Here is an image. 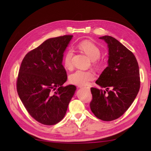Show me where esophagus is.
<instances>
[{
  "label": "esophagus",
  "instance_id": "34e87169",
  "mask_svg": "<svg viewBox=\"0 0 151 151\" xmlns=\"http://www.w3.org/2000/svg\"><path fill=\"white\" fill-rule=\"evenodd\" d=\"M80 88H84V89H86L88 91H90V88H89V87H80Z\"/></svg>",
  "mask_w": 151,
  "mask_h": 151
}]
</instances>
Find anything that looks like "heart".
<instances>
[{"instance_id": "heart-1", "label": "heart", "mask_w": 151, "mask_h": 151, "mask_svg": "<svg viewBox=\"0 0 151 151\" xmlns=\"http://www.w3.org/2000/svg\"><path fill=\"white\" fill-rule=\"evenodd\" d=\"M79 48L83 51L91 60L98 66H100L101 63L98 61L101 55V51L99 48L93 43L89 41H84L81 42L79 45ZM74 55V50L72 49L67 50L63 58V63L65 67L70 69L72 67V59ZM94 79V73L91 71H84L77 70L72 74L69 77L70 82L77 86H85L88 84L91 81Z\"/></svg>"}]
</instances>
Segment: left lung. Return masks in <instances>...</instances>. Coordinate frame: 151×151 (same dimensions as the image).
<instances>
[{"mask_svg": "<svg viewBox=\"0 0 151 151\" xmlns=\"http://www.w3.org/2000/svg\"><path fill=\"white\" fill-rule=\"evenodd\" d=\"M107 43L108 67L96 83L105 90L91 88L93 99L90 108L103 121L116 120L134 102L140 89L138 62L134 55L110 36L99 37Z\"/></svg>", "mask_w": 151, "mask_h": 151, "instance_id": "obj_1", "label": "left lung"}]
</instances>
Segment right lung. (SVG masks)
Returning a JSON list of instances; mask_svg holds the SVG:
<instances>
[{
  "label": "right lung",
  "instance_id": "add662e5",
  "mask_svg": "<svg viewBox=\"0 0 151 151\" xmlns=\"http://www.w3.org/2000/svg\"><path fill=\"white\" fill-rule=\"evenodd\" d=\"M72 35L47 40L26 55L17 80V91L29 115L38 122L53 125L65 116L76 87H63L67 76L62 65Z\"/></svg>",
  "mask_w": 151,
  "mask_h": 151
}]
</instances>
